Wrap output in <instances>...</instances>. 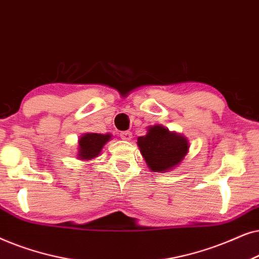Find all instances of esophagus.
<instances>
[{
	"label": "esophagus",
	"mask_w": 259,
	"mask_h": 259,
	"mask_svg": "<svg viewBox=\"0 0 259 259\" xmlns=\"http://www.w3.org/2000/svg\"><path fill=\"white\" fill-rule=\"evenodd\" d=\"M119 136H120V139L124 141H130L133 137V134L130 132H122L119 134Z\"/></svg>",
	"instance_id": "esophagus-1"
}]
</instances>
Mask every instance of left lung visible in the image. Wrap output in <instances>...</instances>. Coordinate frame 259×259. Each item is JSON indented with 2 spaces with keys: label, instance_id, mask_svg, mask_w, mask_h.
Masks as SVG:
<instances>
[{
  "label": "left lung",
  "instance_id": "1",
  "mask_svg": "<svg viewBox=\"0 0 259 259\" xmlns=\"http://www.w3.org/2000/svg\"><path fill=\"white\" fill-rule=\"evenodd\" d=\"M141 154L153 171L169 170L182 161L188 151V141L162 125L149 127L146 136L137 140Z\"/></svg>",
  "mask_w": 259,
  "mask_h": 259
}]
</instances>
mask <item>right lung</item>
<instances>
[{
  "label": "right lung",
  "mask_w": 259,
  "mask_h": 259,
  "mask_svg": "<svg viewBox=\"0 0 259 259\" xmlns=\"http://www.w3.org/2000/svg\"><path fill=\"white\" fill-rule=\"evenodd\" d=\"M111 135H102V134H85L79 140V154L81 160H90L98 156L102 148L110 140Z\"/></svg>",
  "instance_id": "right-lung-1"
}]
</instances>
